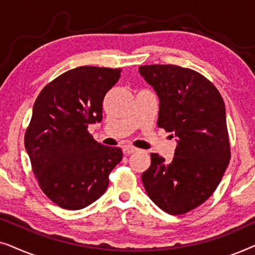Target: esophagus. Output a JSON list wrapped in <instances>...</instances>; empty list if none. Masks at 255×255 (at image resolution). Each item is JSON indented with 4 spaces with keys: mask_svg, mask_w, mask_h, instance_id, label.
Masks as SVG:
<instances>
[{
    "mask_svg": "<svg viewBox=\"0 0 255 255\" xmlns=\"http://www.w3.org/2000/svg\"><path fill=\"white\" fill-rule=\"evenodd\" d=\"M137 151H138V148H135V147H133V146H131V145H124L123 146V153H124V154H127V155L132 154V153H134V152H137Z\"/></svg>",
    "mask_w": 255,
    "mask_h": 255,
    "instance_id": "34e87169",
    "label": "esophagus"
}]
</instances>
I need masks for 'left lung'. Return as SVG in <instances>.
<instances>
[{
  "label": "left lung",
  "instance_id": "left-lung-1",
  "mask_svg": "<svg viewBox=\"0 0 255 255\" xmlns=\"http://www.w3.org/2000/svg\"><path fill=\"white\" fill-rule=\"evenodd\" d=\"M139 74L159 97L158 127L176 137L172 162L156 153L141 180L149 198L170 215L204 203L230 161L225 104L200 73L174 65H147Z\"/></svg>",
  "mask_w": 255,
  "mask_h": 255
}]
</instances>
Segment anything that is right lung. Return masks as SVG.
Returning <instances> with one entry per match:
<instances>
[{"label": "right lung", "mask_w": 255, "mask_h": 255, "mask_svg": "<svg viewBox=\"0 0 255 255\" xmlns=\"http://www.w3.org/2000/svg\"><path fill=\"white\" fill-rule=\"evenodd\" d=\"M120 78L117 68L71 69L33 104L24 144L41 190L60 208L80 210L100 198L123 158L120 147L100 144L88 132L102 121L104 96Z\"/></svg>", "instance_id": "add662e5"}]
</instances>
